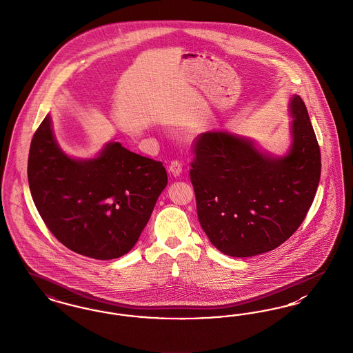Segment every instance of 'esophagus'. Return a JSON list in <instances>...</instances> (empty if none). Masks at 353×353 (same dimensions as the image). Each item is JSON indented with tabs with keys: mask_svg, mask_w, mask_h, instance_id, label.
<instances>
[{
	"mask_svg": "<svg viewBox=\"0 0 353 353\" xmlns=\"http://www.w3.org/2000/svg\"><path fill=\"white\" fill-rule=\"evenodd\" d=\"M170 172L173 176H180L181 172H183V164H181V161L173 160V161L170 163Z\"/></svg>",
	"mask_w": 353,
	"mask_h": 353,
	"instance_id": "34e87169",
	"label": "esophagus"
}]
</instances>
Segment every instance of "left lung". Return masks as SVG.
<instances>
[{"instance_id": "left-lung-1", "label": "left lung", "mask_w": 353, "mask_h": 353, "mask_svg": "<svg viewBox=\"0 0 353 353\" xmlns=\"http://www.w3.org/2000/svg\"><path fill=\"white\" fill-rule=\"evenodd\" d=\"M293 143L283 157L223 131L193 143L189 172L198 221L221 252L250 257L277 248L303 222L321 179V150L305 102L290 101Z\"/></svg>"}]
</instances>
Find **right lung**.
<instances>
[{"instance_id":"right-lung-1","label":"right lung","mask_w":353,"mask_h":353,"mask_svg":"<svg viewBox=\"0 0 353 353\" xmlns=\"http://www.w3.org/2000/svg\"><path fill=\"white\" fill-rule=\"evenodd\" d=\"M28 177L43 222L76 254L112 260L139 239L168 183L161 161L109 143L99 157L76 160L57 145L47 115L35 131Z\"/></svg>"}]
</instances>
